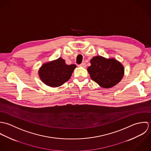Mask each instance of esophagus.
I'll list each match as a JSON object with an SVG mask.
<instances>
[{
	"label": "esophagus",
	"mask_w": 151,
	"mask_h": 151,
	"mask_svg": "<svg viewBox=\"0 0 151 151\" xmlns=\"http://www.w3.org/2000/svg\"><path fill=\"white\" fill-rule=\"evenodd\" d=\"M80 66L82 67L83 68H86V63H81V65H80Z\"/></svg>",
	"instance_id": "1"
}]
</instances>
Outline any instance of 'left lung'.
<instances>
[{
  "instance_id": "8db88e82",
  "label": "left lung",
  "mask_w": 151,
  "mask_h": 151,
  "mask_svg": "<svg viewBox=\"0 0 151 151\" xmlns=\"http://www.w3.org/2000/svg\"><path fill=\"white\" fill-rule=\"evenodd\" d=\"M87 68L91 78L104 88H110L120 82L124 74L122 64L114 58L96 56L90 60Z\"/></svg>"
}]
</instances>
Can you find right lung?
<instances>
[{
  "instance_id": "obj_1",
  "label": "right lung",
  "mask_w": 151,
  "mask_h": 151,
  "mask_svg": "<svg viewBox=\"0 0 151 151\" xmlns=\"http://www.w3.org/2000/svg\"><path fill=\"white\" fill-rule=\"evenodd\" d=\"M76 65H67L64 59L56 60L43 63L38 70V75L45 84L50 87L62 86L71 77Z\"/></svg>"
}]
</instances>
